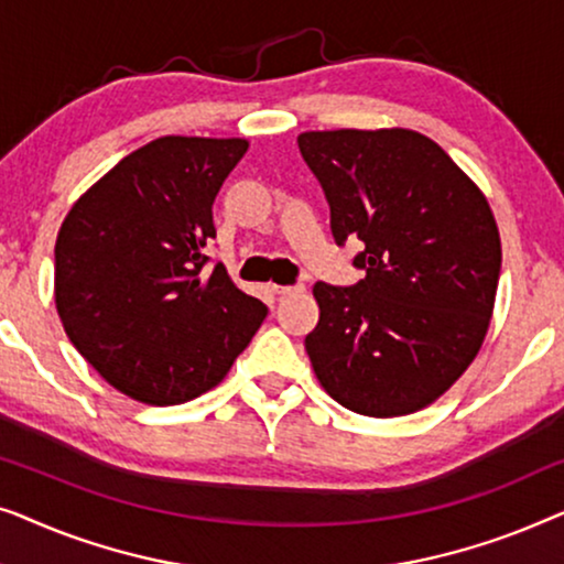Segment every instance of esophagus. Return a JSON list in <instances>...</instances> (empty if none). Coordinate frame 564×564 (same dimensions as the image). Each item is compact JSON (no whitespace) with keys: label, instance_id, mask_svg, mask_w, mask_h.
<instances>
[{"label":"esophagus","instance_id":"1","mask_svg":"<svg viewBox=\"0 0 564 564\" xmlns=\"http://www.w3.org/2000/svg\"><path fill=\"white\" fill-rule=\"evenodd\" d=\"M272 290L276 295H300L305 292V284H272Z\"/></svg>","mask_w":564,"mask_h":564}]
</instances>
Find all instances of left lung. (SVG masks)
<instances>
[{"label":"left lung","mask_w":564,"mask_h":564,"mask_svg":"<svg viewBox=\"0 0 564 564\" xmlns=\"http://www.w3.org/2000/svg\"><path fill=\"white\" fill-rule=\"evenodd\" d=\"M338 246L359 238L354 288L315 282L305 336L336 403L372 419L421 411L473 365L488 334L500 236L480 187L442 145L405 128L297 135Z\"/></svg>","instance_id":"obj_1"}]
</instances>
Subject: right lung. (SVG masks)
<instances>
[{
	"instance_id": "add662e5",
	"label": "right lung",
	"mask_w": 564,
	"mask_h": 564,
	"mask_svg": "<svg viewBox=\"0 0 564 564\" xmlns=\"http://www.w3.org/2000/svg\"><path fill=\"white\" fill-rule=\"evenodd\" d=\"M243 138L164 135L76 199L56 238V311L122 395L180 405L215 388L267 318L205 246Z\"/></svg>"
}]
</instances>
